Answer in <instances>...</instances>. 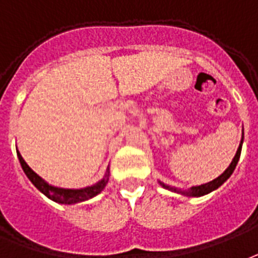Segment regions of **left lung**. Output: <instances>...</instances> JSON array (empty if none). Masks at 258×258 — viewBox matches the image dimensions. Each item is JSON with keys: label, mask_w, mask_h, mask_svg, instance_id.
<instances>
[{"label": "left lung", "mask_w": 258, "mask_h": 258, "mask_svg": "<svg viewBox=\"0 0 258 258\" xmlns=\"http://www.w3.org/2000/svg\"><path fill=\"white\" fill-rule=\"evenodd\" d=\"M242 141H243V137H242ZM241 150H242V142H241V145H239L238 150H236L235 157H234V160H232V163L230 164V167L227 168L226 171L221 173L220 176L217 177V179H215V180H212V182L205 183V184H201V186L191 187V190H188V191H179V190H176V188L168 187V186H165V184H163V183H161V184H163L164 187L169 188V190L182 192V194H186V196H190V197H201V196H205V194H208V192H211V191H213V190H216L217 187H220L221 184L226 182L227 179L231 176V173L234 172L236 164H238V160H239V157H241Z\"/></svg>", "instance_id": "1"}]
</instances>
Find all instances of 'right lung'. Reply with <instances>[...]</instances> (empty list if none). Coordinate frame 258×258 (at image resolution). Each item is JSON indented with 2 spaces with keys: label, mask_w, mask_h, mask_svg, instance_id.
I'll return each mask as SVG.
<instances>
[{
  "label": "right lung",
  "mask_w": 258,
  "mask_h": 258,
  "mask_svg": "<svg viewBox=\"0 0 258 258\" xmlns=\"http://www.w3.org/2000/svg\"><path fill=\"white\" fill-rule=\"evenodd\" d=\"M17 157H19V161L22 164L23 171L26 172L27 177L32 182V184L35 187L42 191L47 198H50L53 201L58 202V204H76V202H82L89 200V198H93L97 194H100L102 190L106 186L108 183V175L98 182L94 186H90V187L81 188V190H70V188H58V187H53L50 184H47L42 177H39L37 173L32 171L31 168L28 167L27 163L23 160L22 154L17 152Z\"/></svg>",
  "instance_id": "obj_1"
}]
</instances>
